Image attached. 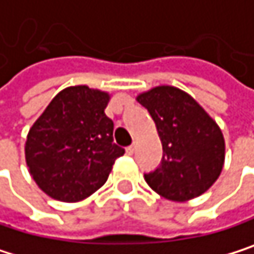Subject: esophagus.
<instances>
[{"instance_id": "1", "label": "esophagus", "mask_w": 254, "mask_h": 254, "mask_svg": "<svg viewBox=\"0 0 254 254\" xmlns=\"http://www.w3.org/2000/svg\"><path fill=\"white\" fill-rule=\"evenodd\" d=\"M126 151H127V154H128V155H133V154H134V145L127 146V149H126Z\"/></svg>"}]
</instances>
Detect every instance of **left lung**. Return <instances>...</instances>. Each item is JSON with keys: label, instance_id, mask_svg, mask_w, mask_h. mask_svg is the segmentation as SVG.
<instances>
[{"label": "left lung", "instance_id": "obj_1", "mask_svg": "<svg viewBox=\"0 0 254 254\" xmlns=\"http://www.w3.org/2000/svg\"><path fill=\"white\" fill-rule=\"evenodd\" d=\"M136 100L148 109L163 146L160 166L145 174L148 186L174 202L205 193L225 163V139L217 123L175 86H155Z\"/></svg>", "mask_w": 254, "mask_h": 254}]
</instances>
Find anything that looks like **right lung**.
Wrapping results in <instances>:
<instances>
[{
  "label": "right lung",
  "instance_id": "1",
  "mask_svg": "<svg viewBox=\"0 0 254 254\" xmlns=\"http://www.w3.org/2000/svg\"><path fill=\"white\" fill-rule=\"evenodd\" d=\"M109 94L86 85L58 92L29 128L25 158L37 186L61 202H79L99 190L124 148L114 143Z\"/></svg>",
  "mask_w": 254,
  "mask_h": 254
}]
</instances>
